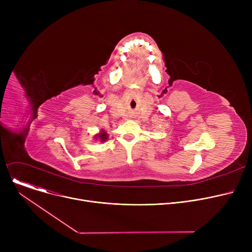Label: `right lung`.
Wrapping results in <instances>:
<instances>
[{
    "mask_svg": "<svg viewBox=\"0 0 252 252\" xmlns=\"http://www.w3.org/2000/svg\"><path fill=\"white\" fill-rule=\"evenodd\" d=\"M94 140L100 141V142H106L108 140V134L106 133L104 129H100L99 133L94 136Z\"/></svg>",
    "mask_w": 252,
    "mask_h": 252,
    "instance_id": "1",
    "label": "right lung"
}]
</instances>
